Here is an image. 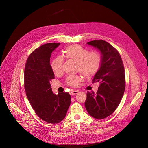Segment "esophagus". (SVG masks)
I'll return each instance as SVG.
<instances>
[{
  "label": "esophagus",
  "instance_id": "34e87169",
  "mask_svg": "<svg viewBox=\"0 0 148 148\" xmlns=\"http://www.w3.org/2000/svg\"><path fill=\"white\" fill-rule=\"evenodd\" d=\"M78 90H73L72 91H71V95H76V94H77L78 93Z\"/></svg>",
  "mask_w": 148,
  "mask_h": 148
}]
</instances>
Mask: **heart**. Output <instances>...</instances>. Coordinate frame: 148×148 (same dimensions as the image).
Segmentation results:
<instances>
[{"mask_svg": "<svg viewBox=\"0 0 148 148\" xmlns=\"http://www.w3.org/2000/svg\"><path fill=\"white\" fill-rule=\"evenodd\" d=\"M62 55L68 60L76 61L75 69L81 73L84 77L90 78L95 75L99 71L101 63L102 57L97 51H91L79 45H72L62 50ZM64 60L61 57H56L51 62V69L56 75L62 73V66ZM82 80L81 75L68 77L66 83L70 87H77Z\"/></svg>", "mask_w": 148, "mask_h": 148, "instance_id": "obj_1", "label": "heart"}]
</instances>
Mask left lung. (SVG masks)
Instances as JSON below:
<instances>
[{"label": "left lung", "mask_w": 148, "mask_h": 148, "mask_svg": "<svg viewBox=\"0 0 148 148\" xmlns=\"http://www.w3.org/2000/svg\"><path fill=\"white\" fill-rule=\"evenodd\" d=\"M102 54V63L92 83L99 82L97 93L87 92L85 107L94 118L101 119L111 115L121 102L125 89V74L118 51L106 41L93 40L87 43Z\"/></svg>", "instance_id": "1"}]
</instances>
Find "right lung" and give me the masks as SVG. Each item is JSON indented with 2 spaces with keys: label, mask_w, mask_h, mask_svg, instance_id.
<instances>
[{
  "label": "right lung",
  "mask_w": 148,
  "mask_h": 148,
  "mask_svg": "<svg viewBox=\"0 0 148 148\" xmlns=\"http://www.w3.org/2000/svg\"><path fill=\"white\" fill-rule=\"evenodd\" d=\"M60 43H46L35 49L28 57L25 67V89L36 115L41 119L57 123L64 119L71 103L67 92H52L50 81L54 79L51 69V53Z\"/></svg>",
  "instance_id": "1"
}]
</instances>
